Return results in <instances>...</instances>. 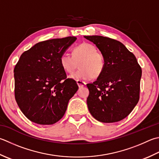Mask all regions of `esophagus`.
Masks as SVG:
<instances>
[{
    "label": "esophagus",
    "mask_w": 159,
    "mask_h": 159,
    "mask_svg": "<svg viewBox=\"0 0 159 159\" xmlns=\"http://www.w3.org/2000/svg\"><path fill=\"white\" fill-rule=\"evenodd\" d=\"M76 82H77V84H78V85H79V88H82V87H84L86 85L85 82L83 81V80H77Z\"/></svg>",
    "instance_id": "esophagus-1"
}]
</instances>
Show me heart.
<instances>
[{
  "instance_id": "heart-1",
  "label": "heart",
  "mask_w": 159,
  "mask_h": 159,
  "mask_svg": "<svg viewBox=\"0 0 159 159\" xmlns=\"http://www.w3.org/2000/svg\"><path fill=\"white\" fill-rule=\"evenodd\" d=\"M79 63L80 69L70 77L74 79H88L97 78L103 72L105 67V58L101 52H97L95 46L83 43L75 47L72 56L63 54L60 57V65L67 73H72Z\"/></svg>"
}]
</instances>
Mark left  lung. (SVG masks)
Returning <instances> with one entry per match:
<instances>
[{
    "instance_id": "1",
    "label": "left lung",
    "mask_w": 159,
    "mask_h": 159,
    "mask_svg": "<svg viewBox=\"0 0 159 159\" xmlns=\"http://www.w3.org/2000/svg\"><path fill=\"white\" fill-rule=\"evenodd\" d=\"M94 43L105 58V67L93 83L87 84V103L92 116L102 123L126 118L140 98L141 67L123 43L101 36H84Z\"/></svg>"
}]
</instances>
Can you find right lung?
Wrapping results in <instances>:
<instances>
[{
  "label": "right lung",
  "instance_id": "1",
  "mask_svg": "<svg viewBox=\"0 0 159 159\" xmlns=\"http://www.w3.org/2000/svg\"><path fill=\"white\" fill-rule=\"evenodd\" d=\"M76 40L75 36H68L39 42L24 52L15 65L16 101L32 122H58L79 89L76 80L67 79L60 65L61 56Z\"/></svg>",
  "mask_w": 159,
  "mask_h": 159
}]
</instances>
